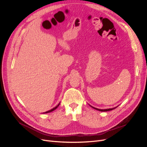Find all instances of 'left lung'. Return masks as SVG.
<instances>
[{"label":"left lung","instance_id":"8db88e82","mask_svg":"<svg viewBox=\"0 0 147 147\" xmlns=\"http://www.w3.org/2000/svg\"><path fill=\"white\" fill-rule=\"evenodd\" d=\"M92 107V106H91ZM92 108H94V109H96V110H99V111H100V112H107V111H110V110H113V109H115V108H113V109H104V110H102V109H96V108H94V107H92Z\"/></svg>","mask_w":147,"mask_h":147}]
</instances>
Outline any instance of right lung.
<instances>
[{"instance_id": "add662e5", "label": "right lung", "mask_w": 147, "mask_h": 147, "mask_svg": "<svg viewBox=\"0 0 147 147\" xmlns=\"http://www.w3.org/2000/svg\"><path fill=\"white\" fill-rule=\"evenodd\" d=\"M59 105V104L58 105H57L56 107H55V108H53V109H51V110H49V111H47V112H46L45 113H49V112H52V111H53V110H55V109H57V107H58Z\"/></svg>"}]
</instances>
